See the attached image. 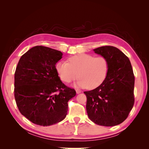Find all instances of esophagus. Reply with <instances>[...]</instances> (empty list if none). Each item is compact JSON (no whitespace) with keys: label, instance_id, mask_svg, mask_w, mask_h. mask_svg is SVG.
I'll return each instance as SVG.
<instances>
[{"label":"esophagus","instance_id":"1","mask_svg":"<svg viewBox=\"0 0 149 149\" xmlns=\"http://www.w3.org/2000/svg\"><path fill=\"white\" fill-rule=\"evenodd\" d=\"M76 93H77V94H79V93H81V91L80 90H78V89H76Z\"/></svg>","mask_w":149,"mask_h":149}]
</instances>
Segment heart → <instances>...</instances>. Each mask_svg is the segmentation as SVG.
<instances>
[{
  "label": "heart",
  "instance_id": "obj_1",
  "mask_svg": "<svg viewBox=\"0 0 149 149\" xmlns=\"http://www.w3.org/2000/svg\"><path fill=\"white\" fill-rule=\"evenodd\" d=\"M68 61L69 63L60 61L56 65L58 74L65 83L79 77L76 86L93 89L102 84L106 78L109 64L104 57L81 53L70 57Z\"/></svg>",
  "mask_w": 149,
  "mask_h": 149
}]
</instances>
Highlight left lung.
<instances>
[{
  "label": "left lung",
  "mask_w": 149,
  "mask_h": 149,
  "mask_svg": "<svg viewBox=\"0 0 149 149\" xmlns=\"http://www.w3.org/2000/svg\"><path fill=\"white\" fill-rule=\"evenodd\" d=\"M93 51L106 58L109 70L100 86L84 92L88 118L100 125H117L127 119L134 104L135 78L131 63L129 58L114 47H101Z\"/></svg>",
  "instance_id": "obj_1"
}]
</instances>
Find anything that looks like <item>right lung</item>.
<instances>
[{"label":"right lung","mask_w":149,"mask_h":149,"mask_svg":"<svg viewBox=\"0 0 149 149\" xmlns=\"http://www.w3.org/2000/svg\"><path fill=\"white\" fill-rule=\"evenodd\" d=\"M63 53L36 46L24 54L15 72L14 96L20 113L31 123L42 126L63 120L68 102L76 96L74 89L62 83L56 68Z\"/></svg>","instance_id":"right-lung-1"}]
</instances>
